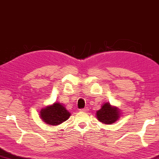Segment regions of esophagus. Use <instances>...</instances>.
Masks as SVG:
<instances>
[{
	"mask_svg": "<svg viewBox=\"0 0 159 159\" xmlns=\"http://www.w3.org/2000/svg\"><path fill=\"white\" fill-rule=\"evenodd\" d=\"M89 110V109L88 108H82V109H80V112H85V113H86V112H88Z\"/></svg>",
	"mask_w": 159,
	"mask_h": 159,
	"instance_id": "esophagus-1",
	"label": "esophagus"
}]
</instances>
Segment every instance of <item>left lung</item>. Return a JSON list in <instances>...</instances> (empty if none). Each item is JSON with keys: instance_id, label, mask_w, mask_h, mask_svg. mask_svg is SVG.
<instances>
[{"instance_id": "1", "label": "left lung", "mask_w": 159, "mask_h": 159, "mask_svg": "<svg viewBox=\"0 0 159 159\" xmlns=\"http://www.w3.org/2000/svg\"><path fill=\"white\" fill-rule=\"evenodd\" d=\"M120 110L116 106L111 105L110 103H104L101 109L96 111V117L104 124H114L120 116Z\"/></svg>"}]
</instances>
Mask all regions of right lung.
I'll use <instances>...</instances> for the list:
<instances>
[{
  "mask_svg": "<svg viewBox=\"0 0 159 159\" xmlns=\"http://www.w3.org/2000/svg\"><path fill=\"white\" fill-rule=\"evenodd\" d=\"M41 119L50 125H58L66 121L70 116V113L63 104L55 102L40 111Z\"/></svg>",
  "mask_w": 159,
  "mask_h": 159,
  "instance_id": "1",
  "label": "right lung"
}]
</instances>
